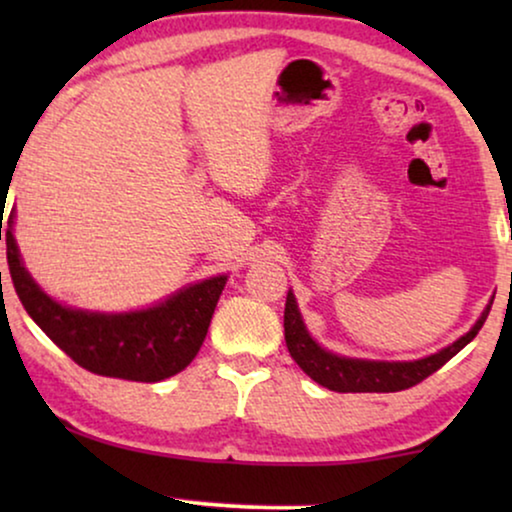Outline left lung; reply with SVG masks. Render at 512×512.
<instances>
[{"mask_svg": "<svg viewBox=\"0 0 512 512\" xmlns=\"http://www.w3.org/2000/svg\"><path fill=\"white\" fill-rule=\"evenodd\" d=\"M492 310V303L485 307V312L480 314V319L475 321L471 331L461 335L457 342H452L450 347L440 349V352L424 356L419 361H366V359H349V356H338L333 352H326L324 347H319L312 340V335L307 333L300 317L296 298L289 291L284 307V338L286 347L293 361L312 377L314 382H319L321 387L340 391V394H391V391H403L419 384L426 377L436 373L438 368H443L454 354H459L468 342H471L482 324L487 321V314Z\"/></svg>", "mask_w": 512, "mask_h": 512, "instance_id": "8db88e82", "label": "left lung"}]
</instances>
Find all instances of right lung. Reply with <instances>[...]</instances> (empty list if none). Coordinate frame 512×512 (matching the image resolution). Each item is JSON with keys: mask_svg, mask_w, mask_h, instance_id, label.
I'll return each mask as SVG.
<instances>
[{"mask_svg": "<svg viewBox=\"0 0 512 512\" xmlns=\"http://www.w3.org/2000/svg\"><path fill=\"white\" fill-rule=\"evenodd\" d=\"M11 226L13 212L6 230V261L20 303L81 368L132 382H160L181 373L200 352L226 275L186 286L146 310L123 314L74 310L39 289L20 261Z\"/></svg>", "mask_w": 512, "mask_h": 512, "instance_id": "right-lung-1", "label": "right lung"}]
</instances>
